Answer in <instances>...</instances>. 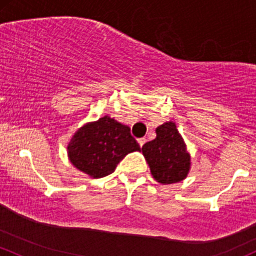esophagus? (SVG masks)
<instances>
[{
  "label": "esophagus",
  "mask_w": 256,
  "mask_h": 256,
  "mask_svg": "<svg viewBox=\"0 0 256 256\" xmlns=\"http://www.w3.org/2000/svg\"><path fill=\"white\" fill-rule=\"evenodd\" d=\"M137 141H138V144H140V147H142V146L144 144V143H146V141H147V140H146L144 137H143V138H138V140H137Z\"/></svg>",
  "instance_id": "34e87169"
}]
</instances>
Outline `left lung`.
Here are the masks:
<instances>
[{
	"instance_id": "1",
	"label": "left lung",
	"mask_w": 256,
	"mask_h": 256,
	"mask_svg": "<svg viewBox=\"0 0 256 256\" xmlns=\"http://www.w3.org/2000/svg\"><path fill=\"white\" fill-rule=\"evenodd\" d=\"M156 138L142 147L152 176L162 184L184 181L190 170V154L176 124L164 122L156 128Z\"/></svg>"
}]
</instances>
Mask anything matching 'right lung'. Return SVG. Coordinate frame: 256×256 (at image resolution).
<instances>
[{
    "instance_id": "add662e5",
    "label": "right lung",
    "mask_w": 256,
    "mask_h": 256,
    "mask_svg": "<svg viewBox=\"0 0 256 256\" xmlns=\"http://www.w3.org/2000/svg\"><path fill=\"white\" fill-rule=\"evenodd\" d=\"M136 150L141 148L130 128L108 115L78 128L66 147L69 162L92 178L110 175L120 160Z\"/></svg>"
}]
</instances>
